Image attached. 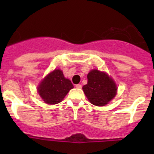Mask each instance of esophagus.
<instances>
[{"instance_id": "34e87169", "label": "esophagus", "mask_w": 154, "mask_h": 154, "mask_svg": "<svg viewBox=\"0 0 154 154\" xmlns=\"http://www.w3.org/2000/svg\"><path fill=\"white\" fill-rule=\"evenodd\" d=\"M75 87H76V88H82V85L81 84H77L75 86Z\"/></svg>"}]
</instances>
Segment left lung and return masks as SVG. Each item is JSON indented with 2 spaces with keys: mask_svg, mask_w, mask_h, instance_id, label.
Segmentation results:
<instances>
[{
  "mask_svg": "<svg viewBox=\"0 0 154 154\" xmlns=\"http://www.w3.org/2000/svg\"><path fill=\"white\" fill-rule=\"evenodd\" d=\"M88 83L83 90L91 103L97 106H105L117 94V86L106 72L93 69L87 75Z\"/></svg>",
  "mask_w": 154,
  "mask_h": 154,
  "instance_id": "8db88e82",
  "label": "left lung"
}]
</instances>
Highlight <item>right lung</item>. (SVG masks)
I'll list each match as a JSON object with an SVG mask.
<instances>
[{
  "label": "right lung",
  "mask_w": 154,
  "mask_h": 154,
  "mask_svg": "<svg viewBox=\"0 0 154 154\" xmlns=\"http://www.w3.org/2000/svg\"><path fill=\"white\" fill-rule=\"evenodd\" d=\"M73 88L71 80L64 77L63 71L55 69L42 80L37 90L42 100L52 105L61 102Z\"/></svg>",
  "instance_id": "1"
}]
</instances>
